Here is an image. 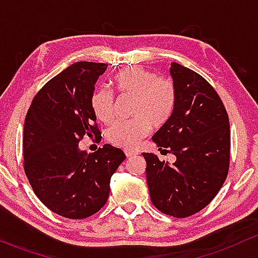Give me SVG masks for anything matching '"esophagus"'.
Returning <instances> with one entry per match:
<instances>
[{"label": "esophagus", "instance_id": "34e87169", "mask_svg": "<svg viewBox=\"0 0 258 258\" xmlns=\"http://www.w3.org/2000/svg\"><path fill=\"white\" fill-rule=\"evenodd\" d=\"M124 153H126V157L128 158V157H132V156H135V155H136L137 152H135V151H130V150H126V151H124Z\"/></svg>", "mask_w": 258, "mask_h": 258}]
</instances>
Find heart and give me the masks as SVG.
I'll use <instances>...</instances> for the list:
<instances>
[{
    "mask_svg": "<svg viewBox=\"0 0 258 258\" xmlns=\"http://www.w3.org/2000/svg\"><path fill=\"white\" fill-rule=\"evenodd\" d=\"M119 93L134 95L131 119H119L111 124L106 137L114 146L123 148L136 147L148 134L151 124L161 127L171 118L176 107L177 92L175 83L163 76H155L144 67H130L113 77ZM91 106L100 121L110 122L114 114V97L106 88H98L91 98Z\"/></svg>",
    "mask_w": 258,
    "mask_h": 258,
    "instance_id": "heart-1",
    "label": "heart"
}]
</instances>
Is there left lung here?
Returning a JSON list of instances; mask_svg holds the SVG:
<instances>
[{"label": "left lung", "mask_w": 258, "mask_h": 258, "mask_svg": "<svg viewBox=\"0 0 258 258\" xmlns=\"http://www.w3.org/2000/svg\"><path fill=\"white\" fill-rule=\"evenodd\" d=\"M170 74L177 92L176 107L152 141L176 161L170 165L155 153L142 156L153 206L183 218L205 209L227 177L230 123L220 96L201 75L176 62Z\"/></svg>", "instance_id": "left-lung-1"}]
</instances>
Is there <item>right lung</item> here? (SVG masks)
<instances>
[{"label":"right lung","instance_id":"1","mask_svg":"<svg viewBox=\"0 0 258 258\" xmlns=\"http://www.w3.org/2000/svg\"><path fill=\"white\" fill-rule=\"evenodd\" d=\"M107 63L76 62L37 92L23 127V167L40 201L52 212L82 220L107 202L111 177L126 158L123 151L103 145L81 151L87 135L101 141L91 106L95 85Z\"/></svg>","mask_w":258,"mask_h":258}]
</instances>
